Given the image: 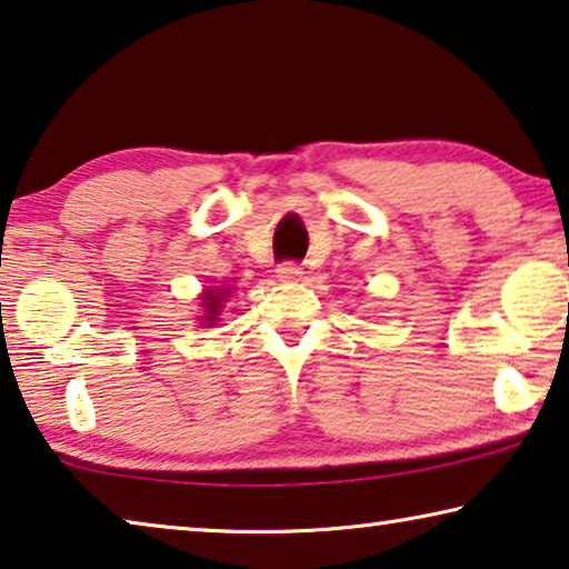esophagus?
<instances>
[{"instance_id": "esophagus-1", "label": "esophagus", "mask_w": 569, "mask_h": 569, "mask_svg": "<svg viewBox=\"0 0 569 569\" xmlns=\"http://www.w3.org/2000/svg\"><path fill=\"white\" fill-rule=\"evenodd\" d=\"M302 274H305L302 267L295 264V262H284V264L277 267V277L282 279V282H300Z\"/></svg>"}]
</instances>
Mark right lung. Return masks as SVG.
Returning a JSON list of instances; mask_svg holds the SVG:
<instances>
[{
	"label": "right lung",
	"instance_id": "right-lung-1",
	"mask_svg": "<svg viewBox=\"0 0 569 569\" xmlns=\"http://www.w3.org/2000/svg\"><path fill=\"white\" fill-rule=\"evenodd\" d=\"M229 292H231V287L227 284V287H217V290H213V287H209V290H203V295H201V305L207 307V315H203V325H213L219 320V312H221V307H223V300H227L229 297Z\"/></svg>",
	"mask_w": 569,
	"mask_h": 569
}]
</instances>
